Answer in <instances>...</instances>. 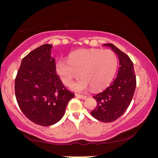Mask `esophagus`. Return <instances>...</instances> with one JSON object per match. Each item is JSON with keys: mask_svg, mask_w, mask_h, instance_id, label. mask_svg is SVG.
Masks as SVG:
<instances>
[{"mask_svg": "<svg viewBox=\"0 0 158 158\" xmlns=\"http://www.w3.org/2000/svg\"><path fill=\"white\" fill-rule=\"evenodd\" d=\"M75 96H76L77 98H81V99H85L86 98V96H85V95L75 94Z\"/></svg>", "mask_w": 158, "mask_h": 158, "instance_id": "1", "label": "esophagus"}]
</instances>
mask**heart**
Wrapping results in <instances>:
<instances>
[{
	"instance_id": "heart-1",
	"label": "heart",
	"mask_w": 158,
	"mask_h": 158,
	"mask_svg": "<svg viewBox=\"0 0 158 158\" xmlns=\"http://www.w3.org/2000/svg\"><path fill=\"white\" fill-rule=\"evenodd\" d=\"M117 66L118 58L113 51L90 49L71 53L69 61H57L55 70L62 83L68 86L81 73L83 78L73 85L75 90L81 91L89 86L92 90H98L111 82Z\"/></svg>"
}]
</instances>
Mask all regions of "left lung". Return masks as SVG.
I'll return each mask as SVG.
<instances>
[{
	"label": "left lung",
	"mask_w": 158,
	"mask_h": 158,
	"mask_svg": "<svg viewBox=\"0 0 158 158\" xmlns=\"http://www.w3.org/2000/svg\"><path fill=\"white\" fill-rule=\"evenodd\" d=\"M118 55L119 68L115 79L109 86L93 97L97 106L90 112L97 120L112 122L123 115L130 104L136 88L134 64L129 56L112 44H105Z\"/></svg>",
	"instance_id": "1"
}]
</instances>
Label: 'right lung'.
<instances>
[{"label":"right lung","mask_w":158,"mask_h":158,"mask_svg":"<svg viewBox=\"0 0 158 158\" xmlns=\"http://www.w3.org/2000/svg\"><path fill=\"white\" fill-rule=\"evenodd\" d=\"M52 47L43 44L23 57L15 79V95L21 111L43 127L59 122L74 97L56 73Z\"/></svg>","instance_id":"add662e5"}]
</instances>
